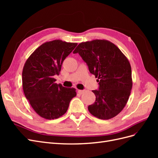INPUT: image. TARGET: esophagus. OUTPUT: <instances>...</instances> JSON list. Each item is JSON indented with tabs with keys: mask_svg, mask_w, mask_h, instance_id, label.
<instances>
[{
	"mask_svg": "<svg viewBox=\"0 0 158 158\" xmlns=\"http://www.w3.org/2000/svg\"><path fill=\"white\" fill-rule=\"evenodd\" d=\"M84 92H85V90H81V89L78 90V93L80 94H82L83 93H84Z\"/></svg>",
	"mask_w": 158,
	"mask_h": 158,
	"instance_id": "1",
	"label": "esophagus"
}]
</instances>
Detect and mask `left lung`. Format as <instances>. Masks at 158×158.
Listing matches in <instances>:
<instances>
[{"label": "left lung", "instance_id": "1", "mask_svg": "<svg viewBox=\"0 0 158 158\" xmlns=\"http://www.w3.org/2000/svg\"><path fill=\"white\" fill-rule=\"evenodd\" d=\"M77 52L99 82V89L92 91L95 102L88 106L89 113L103 120L117 116L126 106L132 86L128 59L115 45L106 40L80 43L73 51Z\"/></svg>", "mask_w": 158, "mask_h": 158}]
</instances>
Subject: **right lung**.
<instances>
[{
	"label": "right lung",
	"instance_id": "add662e5",
	"mask_svg": "<svg viewBox=\"0 0 158 158\" xmlns=\"http://www.w3.org/2000/svg\"><path fill=\"white\" fill-rule=\"evenodd\" d=\"M77 45L60 40L43 44L28 57L22 70V86L26 99L37 114L51 120L67 111L76 89L55 83L64 60Z\"/></svg>",
	"mask_w": 158,
	"mask_h": 158
}]
</instances>
